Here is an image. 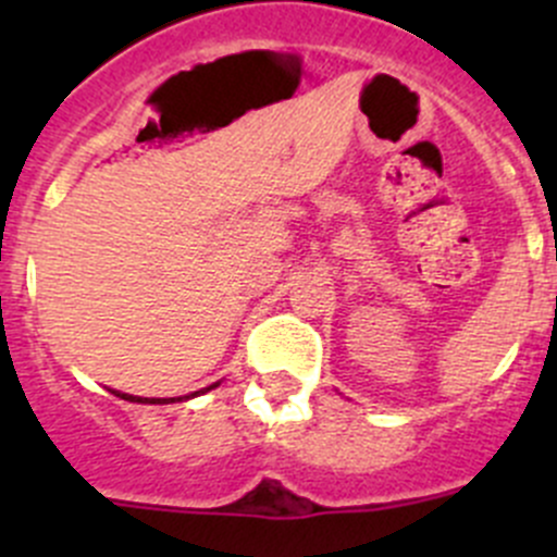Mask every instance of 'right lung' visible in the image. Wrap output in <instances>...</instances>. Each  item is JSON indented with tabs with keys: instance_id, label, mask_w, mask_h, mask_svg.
<instances>
[{
	"instance_id": "1",
	"label": "right lung",
	"mask_w": 557,
	"mask_h": 557,
	"mask_svg": "<svg viewBox=\"0 0 557 557\" xmlns=\"http://www.w3.org/2000/svg\"><path fill=\"white\" fill-rule=\"evenodd\" d=\"M210 387H215V385H210ZM210 387H205V391H210ZM205 391H196V393H205ZM196 393H190V396H196ZM115 396H121V398H126V401H143V404H166V398L164 401H161V398H137V396H128V393H115ZM188 398V396H185ZM174 401V398H172ZM177 401H183V398H177Z\"/></svg>"
}]
</instances>
